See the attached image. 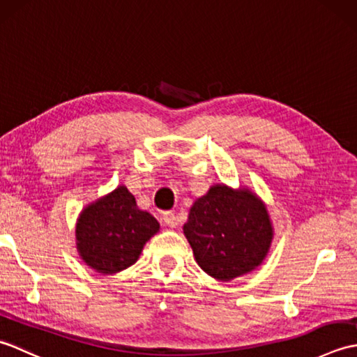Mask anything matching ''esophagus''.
I'll use <instances>...</instances> for the list:
<instances>
[{"mask_svg": "<svg viewBox=\"0 0 357 357\" xmlns=\"http://www.w3.org/2000/svg\"><path fill=\"white\" fill-rule=\"evenodd\" d=\"M162 219H164V222L170 227V229H176L179 224V219H178L176 213H173V211H167V213H164Z\"/></svg>", "mask_w": 357, "mask_h": 357, "instance_id": "obj_1", "label": "esophagus"}]
</instances>
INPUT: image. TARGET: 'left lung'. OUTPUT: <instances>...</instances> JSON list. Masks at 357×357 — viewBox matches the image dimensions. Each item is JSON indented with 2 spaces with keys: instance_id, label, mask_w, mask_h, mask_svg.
Wrapping results in <instances>:
<instances>
[{
  "instance_id": "1",
  "label": "left lung",
  "mask_w": 357,
  "mask_h": 357,
  "mask_svg": "<svg viewBox=\"0 0 357 357\" xmlns=\"http://www.w3.org/2000/svg\"><path fill=\"white\" fill-rule=\"evenodd\" d=\"M184 234L207 275L231 280L262 264L273 227L267 207L253 192L216 184L193 202Z\"/></svg>"
}]
</instances>
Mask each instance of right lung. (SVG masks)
Returning <instances> with one entry per match:
<instances>
[{"mask_svg":"<svg viewBox=\"0 0 357 357\" xmlns=\"http://www.w3.org/2000/svg\"><path fill=\"white\" fill-rule=\"evenodd\" d=\"M158 231L159 222L138 208L124 185L82 210L75 230L82 261L102 275L133 265L144 244Z\"/></svg>","mask_w":357,"mask_h":357,"instance_id":"1","label":"right lung"}]
</instances>
